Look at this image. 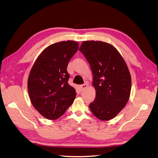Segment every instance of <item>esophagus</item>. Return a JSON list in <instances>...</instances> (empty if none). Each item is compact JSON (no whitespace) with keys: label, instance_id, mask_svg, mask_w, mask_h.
I'll return each mask as SVG.
<instances>
[{"label":"esophagus","instance_id":"esophagus-1","mask_svg":"<svg viewBox=\"0 0 158 158\" xmlns=\"http://www.w3.org/2000/svg\"><path fill=\"white\" fill-rule=\"evenodd\" d=\"M88 87V84H87V83H85V84H82V85H80L79 88H80V92H83V91H84V89H86Z\"/></svg>","mask_w":158,"mask_h":158}]
</instances>
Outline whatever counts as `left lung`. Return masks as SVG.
Instances as JSON below:
<instances>
[{"mask_svg": "<svg viewBox=\"0 0 158 158\" xmlns=\"http://www.w3.org/2000/svg\"><path fill=\"white\" fill-rule=\"evenodd\" d=\"M79 50L93 74L95 99L89 107L100 120H111L125 107L130 98L131 76L126 62L115 47L106 42L83 41Z\"/></svg>", "mask_w": 158, "mask_h": 158, "instance_id": "1", "label": "left lung"}]
</instances>
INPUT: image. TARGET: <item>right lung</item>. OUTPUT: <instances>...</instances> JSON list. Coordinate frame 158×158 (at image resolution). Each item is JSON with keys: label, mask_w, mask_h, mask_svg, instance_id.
<instances>
[{"label": "right lung", "mask_w": 158, "mask_h": 158, "mask_svg": "<svg viewBox=\"0 0 158 158\" xmlns=\"http://www.w3.org/2000/svg\"><path fill=\"white\" fill-rule=\"evenodd\" d=\"M78 43L64 41L48 46L38 56L30 70L27 90L33 106L49 120L61 117L76 98L68 83L69 62L78 51Z\"/></svg>", "instance_id": "obj_1"}]
</instances>
